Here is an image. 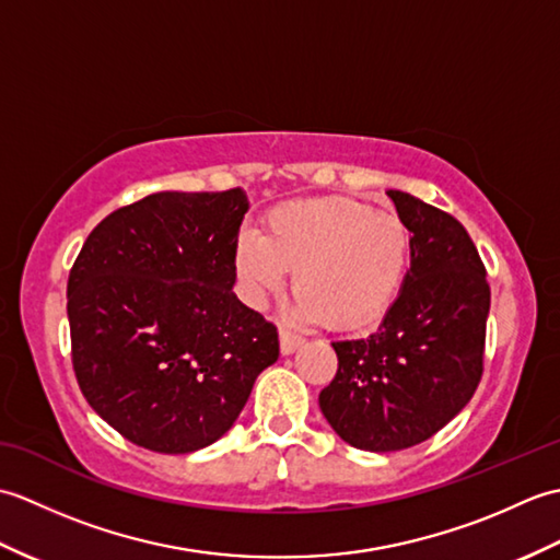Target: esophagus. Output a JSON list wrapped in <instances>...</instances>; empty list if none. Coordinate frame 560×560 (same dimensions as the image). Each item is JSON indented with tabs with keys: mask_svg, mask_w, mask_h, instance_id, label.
I'll use <instances>...</instances> for the list:
<instances>
[{
	"mask_svg": "<svg viewBox=\"0 0 560 560\" xmlns=\"http://www.w3.org/2000/svg\"><path fill=\"white\" fill-rule=\"evenodd\" d=\"M279 339H281V353L283 355H291L295 349L303 347V341H305L301 335H295V331H291L287 327L279 329Z\"/></svg>",
	"mask_w": 560,
	"mask_h": 560,
	"instance_id": "1",
	"label": "esophagus"
}]
</instances>
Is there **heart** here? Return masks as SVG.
Instances as JSON below:
<instances>
[{
  "mask_svg": "<svg viewBox=\"0 0 560 560\" xmlns=\"http://www.w3.org/2000/svg\"><path fill=\"white\" fill-rule=\"evenodd\" d=\"M409 229L395 213L349 197L283 201L265 231L243 229L233 247L245 299L261 307L293 271V315L359 329L387 313L407 277Z\"/></svg>",
  "mask_w": 560,
  "mask_h": 560,
  "instance_id": "1",
  "label": "heart"
}]
</instances>
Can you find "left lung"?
I'll list each match as a JSON object with an SVG mask.
<instances>
[{"label": "left lung", "mask_w": 560, "mask_h": 560, "mask_svg": "<svg viewBox=\"0 0 560 560\" xmlns=\"http://www.w3.org/2000/svg\"><path fill=\"white\" fill-rule=\"evenodd\" d=\"M387 197L411 233V267L375 335L331 343L339 368L319 392L335 433L368 452L419 445L467 407L483 373L491 307L464 225L399 189Z\"/></svg>", "instance_id": "left-lung-1"}]
</instances>
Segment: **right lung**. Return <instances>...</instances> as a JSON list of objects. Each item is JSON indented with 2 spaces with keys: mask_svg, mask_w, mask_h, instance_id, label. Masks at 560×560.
I'll return each mask as SVG.
<instances>
[{
  "mask_svg": "<svg viewBox=\"0 0 560 560\" xmlns=\"http://www.w3.org/2000/svg\"><path fill=\"white\" fill-rule=\"evenodd\" d=\"M241 187L156 192L105 217L69 271L71 363L83 397L129 443L163 455L231 431L277 327L233 293Z\"/></svg>",
  "mask_w": 560,
  "mask_h": 560,
  "instance_id": "add662e5",
  "label": "right lung"
}]
</instances>
